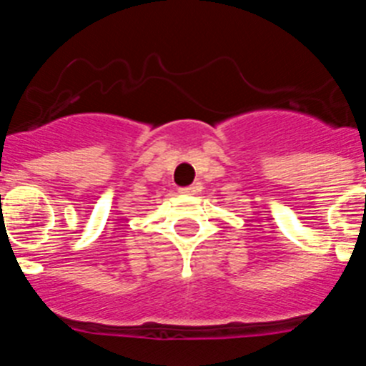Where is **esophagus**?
Wrapping results in <instances>:
<instances>
[{"label": "esophagus", "mask_w": 366, "mask_h": 366, "mask_svg": "<svg viewBox=\"0 0 366 366\" xmlns=\"http://www.w3.org/2000/svg\"><path fill=\"white\" fill-rule=\"evenodd\" d=\"M181 194H194L196 192V187L190 185V187H183V189H179Z\"/></svg>", "instance_id": "34e87169"}]
</instances>
